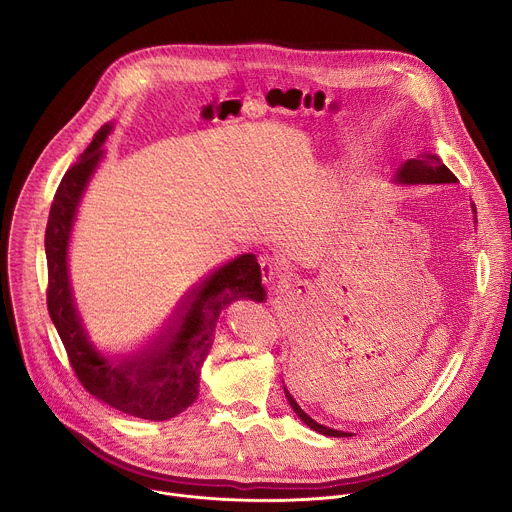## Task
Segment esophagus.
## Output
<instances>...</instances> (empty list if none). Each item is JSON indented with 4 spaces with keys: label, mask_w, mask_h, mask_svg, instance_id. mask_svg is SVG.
<instances>
[{
    "label": "esophagus",
    "mask_w": 512,
    "mask_h": 512,
    "mask_svg": "<svg viewBox=\"0 0 512 512\" xmlns=\"http://www.w3.org/2000/svg\"><path fill=\"white\" fill-rule=\"evenodd\" d=\"M259 263H261V275L265 283H273L283 269V261L277 255H261Z\"/></svg>",
    "instance_id": "obj_1"
}]
</instances>
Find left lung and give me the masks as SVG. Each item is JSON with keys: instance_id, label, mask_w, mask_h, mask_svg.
Here are the masks:
<instances>
[{"instance_id": "left-lung-1", "label": "left lung", "mask_w": 512, "mask_h": 512, "mask_svg": "<svg viewBox=\"0 0 512 512\" xmlns=\"http://www.w3.org/2000/svg\"><path fill=\"white\" fill-rule=\"evenodd\" d=\"M397 182L399 184H452V182H458V178L448 170V166H444V162L433 156V154H419L417 158L413 160H407L405 164H401V168L397 170ZM476 212V210H474ZM285 391V397L291 405V409L296 411V415L308 425L312 427L314 431L318 433H324V435H330V437H348L350 433L346 431H338V429H330L326 425H320L318 421H314L300 405L298 401L291 397V393L283 387Z\"/></svg>"}]
</instances>
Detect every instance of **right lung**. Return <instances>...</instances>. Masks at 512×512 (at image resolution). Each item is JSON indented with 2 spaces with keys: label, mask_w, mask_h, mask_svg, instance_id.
<instances>
[{
  "label": "right lung",
  "mask_w": 512,
  "mask_h": 512,
  "mask_svg": "<svg viewBox=\"0 0 512 512\" xmlns=\"http://www.w3.org/2000/svg\"><path fill=\"white\" fill-rule=\"evenodd\" d=\"M109 133V123L95 133L81 160L70 166L54 194L44 237L46 304L72 371L93 397L121 413L164 421L196 401L200 367L212 346V332L221 310L243 298L263 302L265 287L257 257L239 255L194 287L164 332L143 350L125 356L99 350L91 342L72 298L66 251L81 196L103 158L101 145Z\"/></svg>",
  "instance_id": "add662e5"
}]
</instances>
